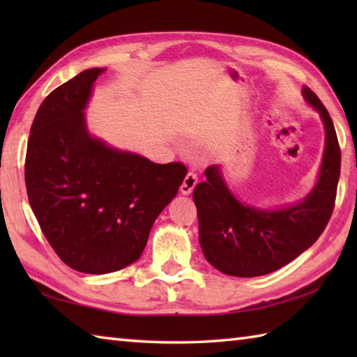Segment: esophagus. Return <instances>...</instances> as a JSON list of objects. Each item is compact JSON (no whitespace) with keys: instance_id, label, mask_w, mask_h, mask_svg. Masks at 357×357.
Segmentation results:
<instances>
[{"instance_id":"1","label":"esophagus","mask_w":357,"mask_h":357,"mask_svg":"<svg viewBox=\"0 0 357 357\" xmlns=\"http://www.w3.org/2000/svg\"><path fill=\"white\" fill-rule=\"evenodd\" d=\"M196 184H198V176H196V173L188 172L185 174L183 184H181V193L190 195L193 192V188L196 187Z\"/></svg>"}]
</instances>
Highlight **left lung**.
<instances>
[{"mask_svg":"<svg viewBox=\"0 0 357 357\" xmlns=\"http://www.w3.org/2000/svg\"><path fill=\"white\" fill-rule=\"evenodd\" d=\"M302 95L325 127L319 178L304 199L276 210L247 206L234 198L219 165H210L207 179L195 187L201 248L206 259L225 275L255 278L279 270L312 247L330 221L340 174V149L325 105L308 87H302Z\"/></svg>","mask_w":357,"mask_h":357,"instance_id":"1","label":"left lung"}]
</instances>
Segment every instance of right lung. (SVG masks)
<instances>
[{
	"mask_svg": "<svg viewBox=\"0 0 357 357\" xmlns=\"http://www.w3.org/2000/svg\"><path fill=\"white\" fill-rule=\"evenodd\" d=\"M105 69H89L38 109L26 153L30 207L45 239L70 268L105 275L138 261L155 219L187 174L93 138L84 109Z\"/></svg>",
	"mask_w": 357,
	"mask_h": 357,
	"instance_id": "add662e5",
	"label": "right lung"
}]
</instances>
